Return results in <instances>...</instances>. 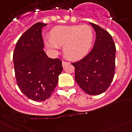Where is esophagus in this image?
I'll return each instance as SVG.
<instances>
[{
  "mask_svg": "<svg viewBox=\"0 0 132 132\" xmlns=\"http://www.w3.org/2000/svg\"><path fill=\"white\" fill-rule=\"evenodd\" d=\"M63 63V67H65V66L67 65V63H67V62H66V61H63V63Z\"/></svg>",
  "mask_w": 132,
  "mask_h": 132,
  "instance_id": "34e87169",
  "label": "esophagus"
}]
</instances>
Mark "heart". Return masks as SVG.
I'll use <instances>...</instances> for the list:
<instances>
[{
	"instance_id": "heart-1",
	"label": "heart",
	"mask_w": 132,
	"mask_h": 132,
	"mask_svg": "<svg viewBox=\"0 0 132 132\" xmlns=\"http://www.w3.org/2000/svg\"><path fill=\"white\" fill-rule=\"evenodd\" d=\"M94 40V32L90 26L67 25L57 26L50 31L47 45L50 49L59 50L63 46V52L67 59L77 60L85 56L89 51Z\"/></svg>"
}]
</instances>
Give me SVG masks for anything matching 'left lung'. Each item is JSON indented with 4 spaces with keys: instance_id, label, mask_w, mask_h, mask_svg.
<instances>
[{
    "instance_id": "1",
    "label": "left lung",
    "mask_w": 132,
    "mask_h": 132,
    "mask_svg": "<svg viewBox=\"0 0 132 132\" xmlns=\"http://www.w3.org/2000/svg\"><path fill=\"white\" fill-rule=\"evenodd\" d=\"M96 31V40L91 52L77 62L75 80L85 92L98 95L107 90L115 72L116 46L112 36L98 25L90 22Z\"/></svg>"
}]
</instances>
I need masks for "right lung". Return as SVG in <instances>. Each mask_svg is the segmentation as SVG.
<instances>
[{"instance_id":"1","label":"right lung","mask_w":132,"mask_h":132,"mask_svg":"<svg viewBox=\"0 0 132 132\" xmlns=\"http://www.w3.org/2000/svg\"><path fill=\"white\" fill-rule=\"evenodd\" d=\"M46 24L36 22L27 29L16 43L13 54L18 87L34 101H44L51 96L63 71L61 59H50L43 50L42 28Z\"/></svg>"}]
</instances>
